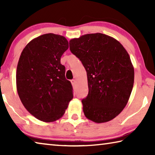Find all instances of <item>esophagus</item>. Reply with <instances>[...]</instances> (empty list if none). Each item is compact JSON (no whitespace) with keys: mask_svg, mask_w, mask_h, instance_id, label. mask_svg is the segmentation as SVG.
<instances>
[{"mask_svg":"<svg viewBox=\"0 0 155 155\" xmlns=\"http://www.w3.org/2000/svg\"><path fill=\"white\" fill-rule=\"evenodd\" d=\"M71 83H72V85H74L75 84H76V81H75L74 79H72V80H71Z\"/></svg>","mask_w":155,"mask_h":155,"instance_id":"34e87169","label":"esophagus"}]
</instances>
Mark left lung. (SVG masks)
Masks as SVG:
<instances>
[{"mask_svg": "<svg viewBox=\"0 0 155 155\" xmlns=\"http://www.w3.org/2000/svg\"><path fill=\"white\" fill-rule=\"evenodd\" d=\"M70 50L87 72L89 92L82 100L87 119L109 122L127 105L134 83V68L129 54L118 41L103 33L72 39Z\"/></svg>", "mask_w": 155, "mask_h": 155, "instance_id": "8db88e82", "label": "left lung"}]
</instances>
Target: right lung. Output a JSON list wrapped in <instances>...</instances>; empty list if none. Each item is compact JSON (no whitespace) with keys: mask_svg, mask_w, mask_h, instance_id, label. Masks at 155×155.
<instances>
[{"mask_svg":"<svg viewBox=\"0 0 155 155\" xmlns=\"http://www.w3.org/2000/svg\"><path fill=\"white\" fill-rule=\"evenodd\" d=\"M68 48L65 37L47 33L31 40L20 54L16 70L18 96L26 109L41 121L61 118L73 98L72 84L61 64Z\"/></svg>","mask_w":155,"mask_h":155,"instance_id":"obj_1","label":"right lung"}]
</instances>
